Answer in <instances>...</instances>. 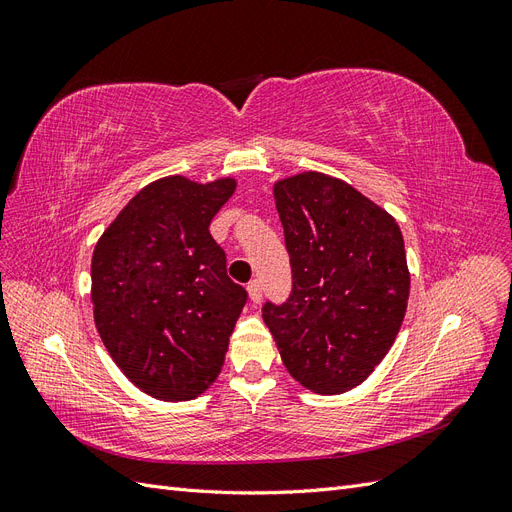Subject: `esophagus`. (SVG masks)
<instances>
[{"label":"esophagus","instance_id":"1","mask_svg":"<svg viewBox=\"0 0 512 512\" xmlns=\"http://www.w3.org/2000/svg\"><path fill=\"white\" fill-rule=\"evenodd\" d=\"M247 294H250V301L258 305L262 301V284L258 280L250 282V284H247Z\"/></svg>","mask_w":512,"mask_h":512}]
</instances>
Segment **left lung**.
I'll use <instances>...</instances> for the list:
<instances>
[{
	"label": "left lung",
	"mask_w": 512,
	"mask_h": 512,
	"mask_svg": "<svg viewBox=\"0 0 512 512\" xmlns=\"http://www.w3.org/2000/svg\"><path fill=\"white\" fill-rule=\"evenodd\" d=\"M292 267L286 303H265L288 374L318 395L369 378L406 316L410 271L391 213L316 170L273 185Z\"/></svg>",
	"instance_id": "left-lung-1"
}]
</instances>
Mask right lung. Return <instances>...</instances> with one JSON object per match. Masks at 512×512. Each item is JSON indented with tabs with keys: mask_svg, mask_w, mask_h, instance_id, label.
<instances>
[{
	"mask_svg": "<svg viewBox=\"0 0 512 512\" xmlns=\"http://www.w3.org/2000/svg\"><path fill=\"white\" fill-rule=\"evenodd\" d=\"M235 188L232 177L158 179L96 243V329L126 378L156 399H194L224 365L247 292L226 275L209 224Z\"/></svg>",
	"mask_w": 512,
	"mask_h": 512,
	"instance_id": "obj_1",
	"label": "right lung"
}]
</instances>
